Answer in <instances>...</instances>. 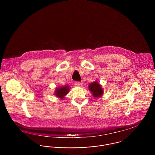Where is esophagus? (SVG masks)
<instances>
[{"instance_id": "esophagus-1", "label": "esophagus", "mask_w": 155, "mask_h": 155, "mask_svg": "<svg viewBox=\"0 0 155 155\" xmlns=\"http://www.w3.org/2000/svg\"><path fill=\"white\" fill-rule=\"evenodd\" d=\"M74 84H75V85L76 86H77V87L81 85V83L79 82V81H75Z\"/></svg>"}]
</instances>
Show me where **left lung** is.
Returning a JSON list of instances; mask_svg holds the SVG:
<instances>
[{"label":"left lung","instance_id":"1","mask_svg":"<svg viewBox=\"0 0 155 155\" xmlns=\"http://www.w3.org/2000/svg\"><path fill=\"white\" fill-rule=\"evenodd\" d=\"M89 90L92 92V94L95 97H100L103 94V90L98 83L94 82L90 84Z\"/></svg>","mask_w":155,"mask_h":155}]
</instances>
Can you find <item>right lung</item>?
Instances as JSON below:
<instances>
[{
  "instance_id": "right-lung-1",
  "label": "right lung",
  "mask_w": 155,
  "mask_h": 155,
  "mask_svg": "<svg viewBox=\"0 0 155 155\" xmlns=\"http://www.w3.org/2000/svg\"><path fill=\"white\" fill-rule=\"evenodd\" d=\"M69 87L68 85H65L64 87H62L61 88H57L55 91V95L62 99L65 95H67Z\"/></svg>"
}]
</instances>
